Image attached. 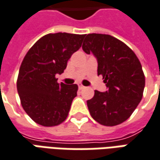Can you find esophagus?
Wrapping results in <instances>:
<instances>
[{
	"label": "esophagus",
	"instance_id": "1",
	"mask_svg": "<svg viewBox=\"0 0 160 160\" xmlns=\"http://www.w3.org/2000/svg\"><path fill=\"white\" fill-rule=\"evenodd\" d=\"M84 88H85L84 86H82V85H79V89H80V90H82V89H84Z\"/></svg>",
	"mask_w": 160,
	"mask_h": 160
}]
</instances>
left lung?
Wrapping results in <instances>:
<instances>
[{
  "label": "left lung",
  "mask_w": 160,
  "mask_h": 160,
  "mask_svg": "<svg viewBox=\"0 0 160 160\" xmlns=\"http://www.w3.org/2000/svg\"><path fill=\"white\" fill-rule=\"evenodd\" d=\"M82 49L98 61V75L103 76L107 91H94L87 101L88 110L97 122L113 127L126 121L142 99L145 75L133 51L109 34L85 35Z\"/></svg>",
  "instance_id": "1"
}]
</instances>
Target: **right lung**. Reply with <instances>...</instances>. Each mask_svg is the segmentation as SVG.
<instances>
[{
  "label": "right lung",
  "instance_id": "1",
  "mask_svg": "<svg viewBox=\"0 0 160 160\" xmlns=\"http://www.w3.org/2000/svg\"><path fill=\"white\" fill-rule=\"evenodd\" d=\"M85 34H46L28 50L20 68L17 91L23 109L34 122L43 127L58 126L67 119L76 84H59L55 78L82 44Z\"/></svg>",
  "mask_w": 160,
  "mask_h": 160
}]
</instances>
